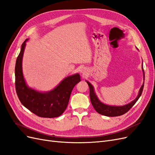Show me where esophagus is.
Returning a JSON list of instances; mask_svg holds the SVG:
<instances>
[{
  "mask_svg": "<svg viewBox=\"0 0 155 155\" xmlns=\"http://www.w3.org/2000/svg\"><path fill=\"white\" fill-rule=\"evenodd\" d=\"M81 74L83 75V76H85V75H86V74H87V72H86V70L85 69V68H82V70H81Z\"/></svg>",
  "mask_w": 155,
  "mask_h": 155,
  "instance_id": "esophagus-1",
  "label": "esophagus"
}]
</instances>
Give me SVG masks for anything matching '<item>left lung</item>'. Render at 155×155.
<instances>
[{
	"mask_svg": "<svg viewBox=\"0 0 155 155\" xmlns=\"http://www.w3.org/2000/svg\"><path fill=\"white\" fill-rule=\"evenodd\" d=\"M143 78L145 79V74H144L143 68ZM87 82L88 83L89 88H90V99H91L93 107L94 108V109L99 114L101 115L107 116H110V117L123 115L125 113H126L127 112H128L131 108H132V107L136 104V102L138 101L140 96L142 95V93L143 89V86H144V83H143L142 86L140 89V91L137 97L136 98L135 100H134L132 102H130L129 104H127L124 106L117 107V106H109V105H107L102 104V103L97 99L96 94L94 93V88L92 85L88 81Z\"/></svg>",
	"mask_w": 155,
	"mask_h": 155,
	"instance_id": "8db88e82",
	"label": "left lung"
}]
</instances>
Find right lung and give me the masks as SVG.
Returning a JSON list of instances; mask_svg holds the SVG:
<instances>
[{"mask_svg": "<svg viewBox=\"0 0 155 155\" xmlns=\"http://www.w3.org/2000/svg\"><path fill=\"white\" fill-rule=\"evenodd\" d=\"M26 39L16 60L15 89L21 104L35 115L42 118H55L61 115L67 109L73 88L81 81L78 74L64 79L53 91L41 93L26 85L23 78L22 60L26 46Z\"/></svg>", "mask_w": 155, "mask_h": 155, "instance_id": "1", "label": "right lung"}]
</instances>
